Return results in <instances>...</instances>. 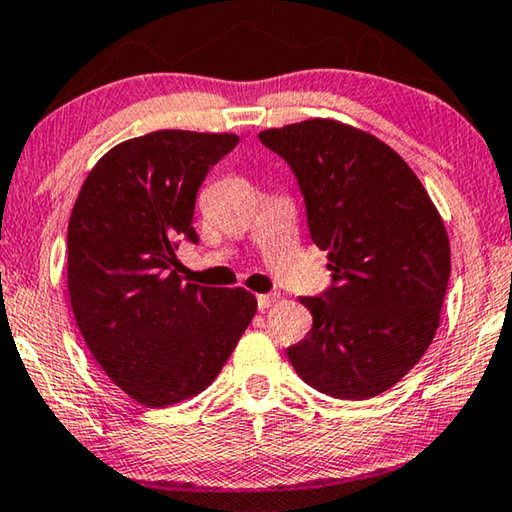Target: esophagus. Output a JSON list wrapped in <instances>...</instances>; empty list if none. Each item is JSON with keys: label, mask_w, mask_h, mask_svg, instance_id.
<instances>
[{"label": "esophagus", "mask_w": 512, "mask_h": 512, "mask_svg": "<svg viewBox=\"0 0 512 512\" xmlns=\"http://www.w3.org/2000/svg\"><path fill=\"white\" fill-rule=\"evenodd\" d=\"M275 300H278V296H273V294H259L257 296V305H259V310H269V307L275 303Z\"/></svg>", "instance_id": "1"}]
</instances>
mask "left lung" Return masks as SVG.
<instances>
[{
    "label": "left lung",
    "instance_id": "left-lung-1",
    "mask_svg": "<svg viewBox=\"0 0 512 512\" xmlns=\"http://www.w3.org/2000/svg\"><path fill=\"white\" fill-rule=\"evenodd\" d=\"M298 177L310 237L328 250L332 285L303 296L312 330L287 348L307 385L373 399L431 346L451 273L440 212L399 152L330 118L259 132Z\"/></svg>",
    "mask_w": 512,
    "mask_h": 512
}]
</instances>
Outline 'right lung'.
<instances>
[{"mask_svg":"<svg viewBox=\"0 0 512 512\" xmlns=\"http://www.w3.org/2000/svg\"><path fill=\"white\" fill-rule=\"evenodd\" d=\"M237 134L159 129L118 143L81 184L68 223V294L102 371L166 408L214 383L257 312L243 287L182 282L177 239L198 241L196 193Z\"/></svg>","mask_w":512,"mask_h":512,"instance_id":"right-lung-1","label":"right lung"}]
</instances>
